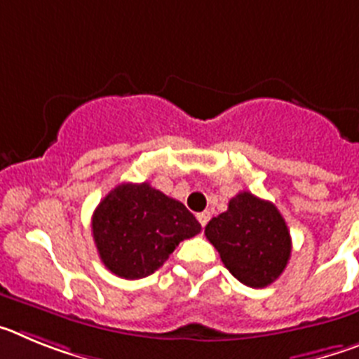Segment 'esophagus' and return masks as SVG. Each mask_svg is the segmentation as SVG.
Masks as SVG:
<instances>
[{
  "instance_id": "obj_1",
  "label": "esophagus",
  "mask_w": 359,
  "mask_h": 359,
  "mask_svg": "<svg viewBox=\"0 0 359 359\" xmlns=\"http://www.w3.org/2000/svg\"><path fill=\"white\" fill-rule=\"evenodd\" d=\"M198 221L201 223V226H207V223L210 221V214L208 212H201V214H198Z\"/></svg>"
}]
</instances>
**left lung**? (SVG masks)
<instances>
[{"instance_id":"obj_1","label":"left lung","mask_w":359,"mask_h":359,"mask_svg":"<svg viewBox=\"0 0 359 359\" xmlns=\"http://www.w3.org/2000/svg\"><path fill=\"white\" fill-rule=\"evenodd\" d=\"M205 236L221 261L244 286L266 287L277 280L291 257L287 224L273 203L239 192L228 210L212 217Z\"/></svg>"}]
</instances>
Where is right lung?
<instances>
[{"label": "right lung", "instance_id": "add662e5", "mask_svg": "<svg viewBox=\"0 0 359 359\" xmlns=\"http://www.w3.org/2000/svg\"><path fill=\"white\" fill-rule=\"evenodd\" d=\"M93 239L100 261L122 278L154 273L201 224L185 205L149 183H120L95 208Z\"/></svg>", "mask_w": 359, "mask_h": 359}]
</instances>
